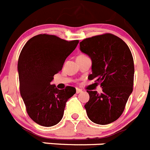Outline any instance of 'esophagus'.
Listing matches in <instances>:
<instances>
[{
  "label": "esophagus",
  "instance_id": "obj_1",
  "mask_svg": "<svg viewBox=\"0 0 150 150\" xmlns=\"http://www.w3.org/2000/svg\"><path fill=\"white\" fill-rule=\"evenodd\" d=\"M82 92H83V90H82V89H79V88H76V93H82Z\"/></svg>",
  "mask_w": 150,
  "mask_h": 150
}]
</instances>
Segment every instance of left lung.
<instances>
[{"mask_svg": "<svg viewBox=\"0 0 150 150\" xmlns=\"http://www.w3.org/2000/svg\"><path fill=\"white\" fill-rule=\"evenodd\" d=\"M80 49L92 60L89 80L100 84L102 93L87 90L89 100L85 105L87 116L98 125L116 121L125 108L133 91L134 64L130 48L111 33L85 38Z\"/></svg>", "mask_w": 150, "mask_h": 150, "instance_id": "1", "label": "left lung"}]
</instances>
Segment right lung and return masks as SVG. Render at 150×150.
<instances>
[{
	"instance_id": "add662e5",
	"label": "right lung",
	"mask_w": 150,
	"mask_h": 150,
	"mask_svg": "<svg viewBox=\"0 0 150 150\" xmlns=\"http://www.w3.org/2000/svg\"><path fill=\"white\" fill-rule=\"evenodd\" d=\"M78 43L40 34L30 38L20 52L17 65L20 95L28 115L38 125L52 127L59 123L66 102L76 93L72 86L58 89L50 83Z\"/></svg>"
}]
</instances>
